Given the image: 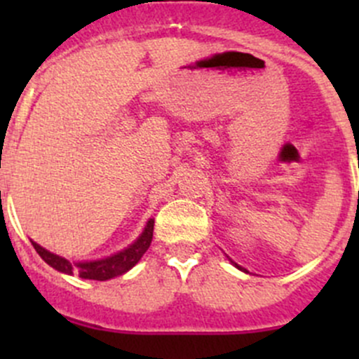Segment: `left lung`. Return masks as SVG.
I'll return each mask as SVG.
<instances>
[{
  "mask_svg": "<svg viewBox=\"0 0 359 359\" xmlns=\"http://www.w3.org/2000/svg\"><path fill=\"white\" fill-rule=\"evenodd\" d=\"M233 264H234V262H233ZM234 266H236V267H238V269H241V271H245V269H243V267H241V266H238V264H234Z\"/></svg>",
  "mask_w": 359,
  "mask_h": 359,
  "instance_id": "8db88e82",
  "label": "left lung"
}]
</instances>
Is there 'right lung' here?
Segmentation results:
<instances>
[{
  "instance_id": "right-lung-1",
  "label": "right lung",
  "mask_w": 359,
  "mask_h": 359,
  "mask_svg": "<svg viewBox=\"0 0 359 359\" xmlns=\"http://www.w3.org/2000/svg\"><path fill=\"white\" fill-rule=\"evenodd\" d=\"M153 231L154 219H149L146 229H144V233L140 234L139 240H137L135 243H132L128 248L123 250V252H118L114 253V255L107 257V259L92 260V262H69L64 257H59L55 255V253L48 252V250L39 247L34 241H31V243L36 252L39 253V257H41L48 266H52L53 269L66 274H79V278H85V280L106 281L114 276H119V274H125L126 271H130L137 262H139L140 257L146 253L151 241H153Z\"/></svg>"
}]
</instances>
